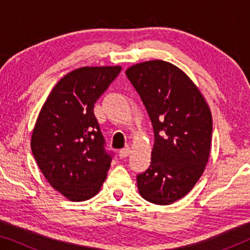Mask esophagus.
<instances>
[{
	"mask_svg": "<svg viewBox=\"0 0 250 250\" xmlns=\"http://www.w3.org/2000/svg\"><path fill=\"white\" fill-rule=\"evenodd\" d=\"M129 152H131V149L128 148H124V149H122L121 151L118 152V156H119V158H122V159H124V158H126V157H127L128 155H129Z\"/></svg>",
	"mask_w": 250,
	"mask_h": 250,
	"instance_id": "obj_1",
	"label": "esophagus"
}]
</instances>
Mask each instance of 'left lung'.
Instances as JSON below:
<instances>
[{"mask_svg":"<svg viewBox=\"0 0 250 250\" xmlns=\"http://www.w3.org/2000/svg\"><path fill=\"white\" fill-rule=\"evenodd\" d=\"M126 76L148 111L155 134L149 168L136 175L139 192L152 204H173L192 189L208 162L210 110L193 82L166 61L136 63Z\"/></svg>","mask_w":250,"mask_h":250,"instance_id":"obj_1","label":"left lung"}]
</instances>
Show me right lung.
<instances>
[{
  "instance_id": "right-lung-1",
  "label": "right lung",
  "mask_w": 250,
  "mask_h": 250,
  "mask_svg": "<svg viewBox=\"0 0 250 250\" xmlns=\"http://www.w3.org/2000/svg\"><path fill=\"white\" fill-rule=\"evenodd\" d=\"M122 68L83 67L68 73L44 102L32 134V152L52 188L71 201L99 192L112 153L94 116V104Z\"/></svg>"
}]
</instances>
